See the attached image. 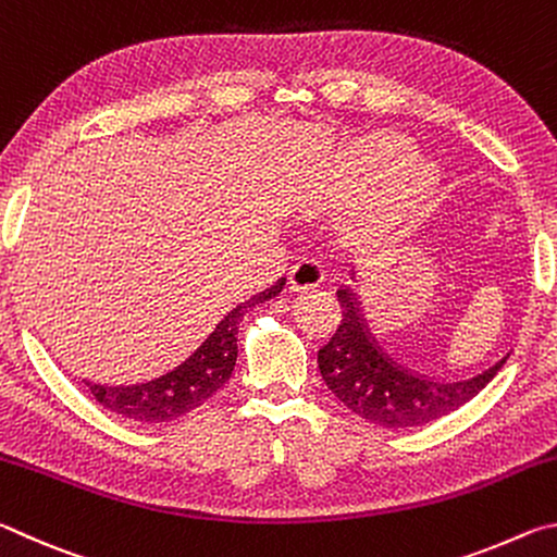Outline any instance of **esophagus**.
I'll list each match as a JSON object with an SVG mask.
<instances>
[{
  "mask_svg": "<svg viewBox=\"0 0 557 557\" xmlns=\"http://www.w3.org/2000/svg\"><path fill=\"white\" fill-rule=\"evenodd\" d=\"M324 282V272L312 260H301L287 272V285L295 292H309Z\"/></svg>",
  "mask_w": 557,
  "mask_h": 557,
  "instance_id": "34e87169",
  "label": "esophagus"
}]
</instances>
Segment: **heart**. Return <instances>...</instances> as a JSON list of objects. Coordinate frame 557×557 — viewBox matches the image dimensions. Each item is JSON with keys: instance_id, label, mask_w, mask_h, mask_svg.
<instances>
[{"instance_id": "1", "label": "heart", "mask_w": 557, "mask_h": 557, "mask_svg": "<svg viewBox=\"0 0 557 557\" xmlns=\"http://www.w3.org/2000/svg\"><path fill=\"white\" fill-rule=\"evenodd\" d=\"M414 159V147L408 137L400 135H379L366 143L356 154L358 172L366 174L375 182L383 178H393L400 174ZM435 186V172L430 166H412L403 174V178L395 186V203L398 209H412L422 199H428V194Z\"/></svg>"}]
</instances>
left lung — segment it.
Masks as SVG:
<instances>
[{
  "label": "left lung",
  "mask_w": 557,
  "mask_h": 557,
  "mask_svg": "<svg viewBox=\"0 0 557 557\" xmlns=\"http://www.w3.org/2000/svg\"><path fill=\"white\" fill-rule=\"evenodd\" d=\"M342 322L317 361L326 388L348 410L383 428H418L435 422L469 403L506 363L467 381H430L395 366L371 336L351 289H338Z\"/></svg>",
  "instance_id": "8db88e82"
}]
</instances>
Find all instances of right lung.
<instances>
[{
	"label": "right lung",
	"mask_w": 557,
	"mask_h": 557,
	"mask_svg": "<svg viewBox=\"0 0 557 557\" xmlns=\"http://www.w3.org/2000/svg\"><path fill=\"white\" fill-rule=\"evenodd\" d=\"M285 280H277L260 295L250 297L228 312V317L215 326V332L206 338L199 351L178 366L176 371L149 381L143 385H122V388H108V385L86 383L102 408L122 414L135 422H169L191 412L223 388L231 379L238 358V326L243 314L260 301L272 299L282 292Z\"/></svg>",
	"instance_id": "add662e5"
}]
</instances>
